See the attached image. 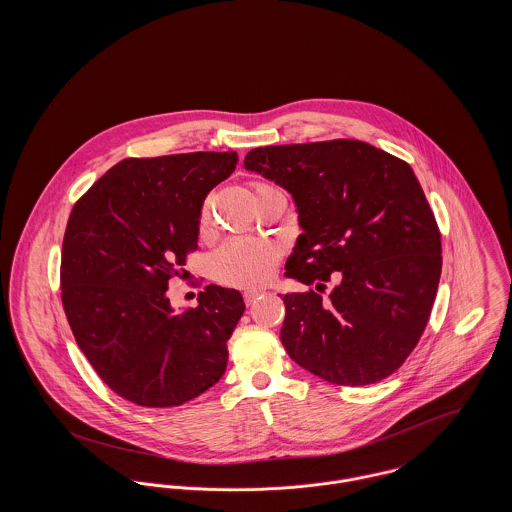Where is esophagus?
<instances>
[{"instance_id": "1", "label": "esophagus", "mask_w": 512, "mask_h": 512, "mask_svg": "<svg viewBox=\"0 0 512 512\" xmlns=\"http://www.w3.org/2000/svg\"><path fill=\"white\" fill-rule=\"evenodd\" d=\"M260 295H264V292H260V290H248V292H244V301H246V305H252Z\"/></svg>"}]
</instances>
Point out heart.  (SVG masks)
Returning a JSON list of instances; mask_svg holds the SVG:
<instances>
[{"label":"heart","instance_id":"1","mask_svg":"<svg viewBox=\"0 0 512 512\" xmlns=\"http://www.w3.org/2000/svg\"><path fill=\"white\" fill-rule=\"evenodd\" d=\"M256 191L274 189L264 183H256ZM209 224V203H203L199 213V226ZM280 260V252L272 242L256 238H230L220 244L211 256L213 278L232 288H258L266 284Z\"/></svg>","mask_w":512,"mask_h":512}]
</instances>
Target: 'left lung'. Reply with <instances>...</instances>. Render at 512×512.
I'll list each match as a JSON object with an SVG mask.
<instances>
[{"mask_svg":"<svg viewBox=\"0 0 512 512\" xmlns=\"http://www.w3.org/2000/svg\"><path fill=\"white\" fill-rule=\"evenodd\" d=\"M244 167L292 195L303 230L286 276L313 288L284 295L288 355L341 386L390 376L418 345L441 276L438 222L412 167L359 140L256 147Z\"/></svg>","mask_w":512,"mask_h":512,"instance_id":"8db88e82","label":"left lung"}]
</instances>
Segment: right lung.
<instances>
[{"label":"right lung","instance_id":"add662e5","mask_svg":"<svg viewBox=\"0 0 512 512\" xmlns=\"http://www.w3.org/2000/svg\"><path fill=\"white\" fill-rule=\"evenodd\" d=\"M236 163V151L130 157L73 207L63 307L88 363L138 406H181L226 370V341L246 307L240 292L211 284L197 307L175 313L167 288L197 250L207 195Z\"/></svg>","mask_w":512,"mask_h":512}]
</instances>
